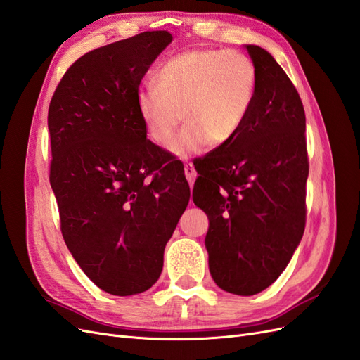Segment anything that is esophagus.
Segmentation results:
<instances>
[{
  "label": "esophagus",
  "instance_id": "34e87169",
  "mask_svg": "<svg viewBox=\"0 0 360 360\" xmlns=\"http://www.w3.org/2000/svg\"><path fill=\"white\" fill-rule=\"evenodd\" d=\"M185 175H186V180L189 181V185H191V186L194 185V181H195V179H197V172H195L194 165H192L191 162H186V163H185Z\"/></svg>",
  "mask_w": 360,
  "mask_h": 360
}]
</instances>
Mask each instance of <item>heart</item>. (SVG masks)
<instances>
[{"mask_svg":"<svg viewBox=\"0 0 360 360\" xmlns=\"http://www.w3.org/2000/svg\"><path fill=\"white\" fill-rule=\"evenodd\" d=\"M153 86L137 91L146 136L166 148L185 116L186 127L171 150L181 159L231 143L248 124L258 91V70L236 50L195 49L172 56L157 70Z\"/></svg>","mask_w":360,"mask_h":360,"instance_id":"heart-1","label":"heart"}]
</instances>
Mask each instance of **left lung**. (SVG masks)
Wrapping results in <instances>:
<instances>
[{
    "mask_svg": "<svg viewBox=\"0 0 360 360\" xmlns=\"http://www.w3.org/2000/svg\"><path fill=\"white\" fill-rule=\"evenodd\" d=\"M246 49L258 70L255 105L238 137L197 162L192 191L209 218L210 275L241 296L274 284L292 259L305 229L309 177L300 94L269 51Z\"/></svg>",
    "mask_w": 360,
    "mask_h": 360,
    "instance_id": "1",
    "label": "left lung"
}]
</instances>
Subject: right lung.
<instances>
[{
    "label": "right lung",
    "instance_id": "obj_1",
    "mask_svg": "<svg viewBox=\"0 0 360 360\" xmlns=\"http://www.w3.org/2000/svg\"><path fill=\"white\" fill-rule=\"evenodd\" d=\"M171 41L165 30L143 32L91 50L50 101L60 232L84 274L110 295L153 287L191 197L181 165L146 139L136 105L142 77Z\"/></svg>",
    "mask_w": 360,
    "mask_h": 360
}]
</instances>
